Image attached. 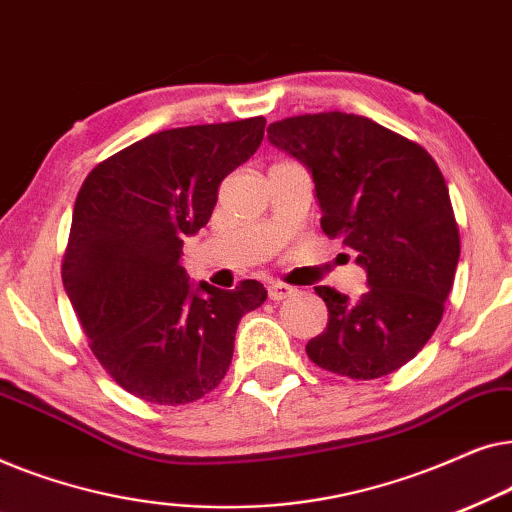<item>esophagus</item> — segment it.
<instances>
[{
	"mask_svg": "<svg viewBox=\"0 0 512 512\" xmlns=\"http://www.w3.org/2000/svg\"><path fill=\"white\" fill-rule=\"evenodd\" d=\"M293 293H296V289H293V286H289V284H282V282H275V284H270L268 286V296H270V300H284V298H289V296H293Z\"/></svg>",
	"mask_w": 512,
	"mask_h": 512,
	"instance_id": "esophagus-1",
	"label": "esophagus"
}]
</instances>
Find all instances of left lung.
Segmentation results:
<instances>
[{
    "mask_svg": "<svg viewBox=\"0 0 512 512\" xmlns=\"http://www.w3.org/2000/svg\"><path fill=\"white\" fill-rule=\"evenodd\" d=\"M268 139L312 174L321 230L356 251L368 291L328 307L305 352L319 368L375 380L415 359L443 319L459 263V228L436 160L366 116L326 111L270 123Z\"/></svg>",
    "mask_w": 512,
    "mask_h": 512,
    "instance_id": "8db88e82",
    "label": "left lung"
}]
</instances>
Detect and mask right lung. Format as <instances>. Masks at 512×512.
<instances>
[{"mask_svg": "<svg viewBox=\"0 0 512 512\" xmlns=\"http://www.w3.org/2000/svg\"><path fill=\"white\" fill-rule=\"evenodd\" d=\"M265 118L156 132L102 160L74 202L62 284L95 359L118 387L184 405L219 387L244 314L268 298L193 286L184 240L207 226L219 184L254 156Z\"/></svg>", "mask_w": 512, "mask_h": 512, "instance_id": "1", "label": "right lung"}]
</instances>
